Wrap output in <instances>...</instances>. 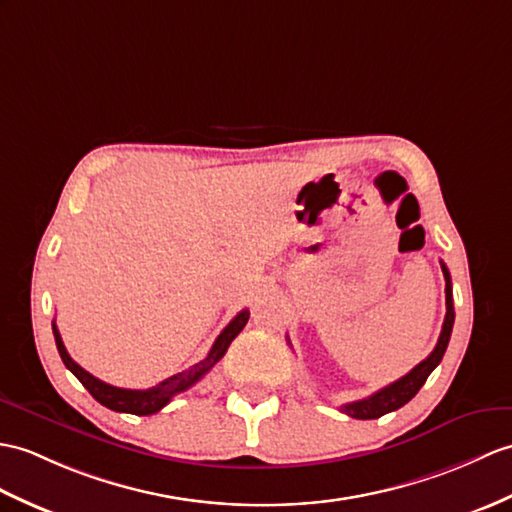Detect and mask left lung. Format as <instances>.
<instances>
[{
	"label": "left lung",
	"instance_id": "left-lung-1",
	"mask_svg": "<svg viewBox=\"0 0 512 512\" xmlns=\"http://www.w3.org/2000/svg\"><path fill=\"white\" fill-rule=\"evenodd\" d=\"M441 268H443V275H445V305H447V314H445V323L441 329V336H438V342L434 351L427 355L423 362H419L417 366L412 368L408 375H403L397 382H392L390 386L382 388L373 392L371 397L360 399V401H353V403H344L340 406V410L344 414H349L353 419H379L384 417L388 412H395L401 406H406V403L417 395L421 390V386L425 384V379L430 377V373L434 368L441 364L443 355L447 351V344L451 338V329H454V299H451V277H449V270L447 266L441 261Z\"/></svg>",
	"mask_w": 512,
	"mask_h": 512
}]
</instances>
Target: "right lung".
Here are the masks:
<instances>
[{
	"label": "right lung",
	"mask_w": 512,
	"mask_h": 512,
	"mask_svg": "<svg viewBox=\"0 0 512 512\" xmlns=\"http://www.w3.org/2000/svg\"><path fill=\"white\" fill-rule=\"evenodd\" d=\"M248 316H251V314H248V310H242L231 320L227 327L222 329V334L216 338V342H213V347L207 353L205 360H200L196 366L189 368V371L172 375V377L165 379V382L152 386L148 390L117 388V386L102 382V379H98V377H93L78 362L71 360V355L67 353L65 344H63V338H61V334H58L56 323H52V331H54L56 349H58V353H61L63 364L78 377V382L91 392V397L95 401H100L102 406H106L109 410H115V412H128V414H139V417H146V414H154V412H159L161 408L168 406L174 395L187 390L189 386H194L198 379L205 377L211 371V368L216 366V362L222 360V355L227 353L233 338L244 329V325L248 323Z\"/></svg>",
	"instance_id": "1"
}]
</instances>
